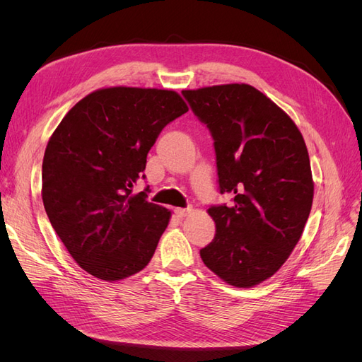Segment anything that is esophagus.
I'll return each mask as SVG.
<instances>
[{
  "label": "esophagus",
  "instance_id": "esophagus-1",
  "mask_svg": "<svg viewBox=\"0 0 362 362\" xmlns=\"http://www.w3.org/2000/svg\"><path fill=\"white\" fill-rule=\"evenodd\" d=\"M189 211H190V208H175V210H173L175 216L180 217V218H182V217L187 216V214H189Z\"/></svg>",
  "mask_w": 362,
  "mask_h": 362
}]
</instances>
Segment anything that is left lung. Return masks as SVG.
<instances>
[{"label": "left lung", "instance_id": "8db88e82", "mask_svg": "<svg viewBox=\"0 0 362 362\" xmlns=\"http://www.w3.org/2000/svg\"><path fill=\"white\" fill-rule=\"evenodd\" d=\"M214 140L217 182L233 204L211 205L214 240L204 264L229 286L247 288L281 269L313 205L308 151L290 116L249 84L182 90Z\"/></svg>", "mask_w": 362, "mask_h": 362}]
</instances>
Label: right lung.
Returning <instances> with one entry per match:
<instances>
[{
	"instance_id": "add662e5",
	"label": "right lung",
	"mask_w": 362,
	"mask_h": 362,
	"mask_svg": "<svg viewBox=\"0 0 362 362\" xmlns=\"http://www.w3.org/2000/svg\"><path fill=\"white\" fill-rule=\"evenodd\" d=\"M189 107L173 90L108 87L76 103L42 163L49 222L81 269L119 281L148 266L170 211L148 202L146 156L161 129Z\"/></svg>"
}]
</instances>
